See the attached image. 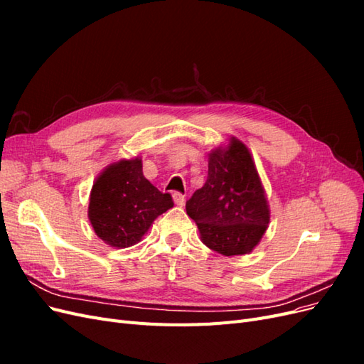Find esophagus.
Wrapping results in <instances>:
<instances>
[{"label": "esophagus", "instance_id": "34e87169", "mask_svg": "<svg viewBox=\"0 0 364 364\" xmlns=\"http://www.w3.org/2000/svg\"><path fill=\"white\" fill-rule=\"evenodd\" d=\"M173 199H174V203L178 206H183L185 205V196L181 194V193H174L173 194Z\"/></svg>", "mask_w": 364, "mask_h": 364}]
</instances>
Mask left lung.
Instances as JSON below:
<instances>
[{"mask_svg":"<svg viewBox=\"0 0 364 364\" xmlns=\"http://www.w3.org/2000/svg\"><path fill=\"white\" fill-rule=\"evenodd\" d=\"M202 243L225 257L252 252L266 234L270 208L252 153L243 141L208 153V178L186 202Z\"/></svg>","mask_w":364,"mask_h":364,"instance_id":"8db88e82","label":"left lung"}]
</instances>
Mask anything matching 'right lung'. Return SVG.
<instances>
[{
	"mask_svg": "<svg viewBox=\"0 0 364 364\" xmlns=\"http://www.w3.org/2000/svg\"><path fill=\"white\" fill-rule=\"evenodd\" d=\"M173 205L168 193H161L144 178L142 159L136 156L109 164L97 176L87 218L107 246L124 249L139 243L158 215Z\"/></svg>",
	"mask_w": 364,
	"mask_h": 364,
	"instance_id": "1",
	"label": "right lung"
}]
</instances>
